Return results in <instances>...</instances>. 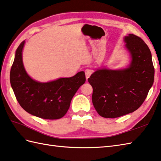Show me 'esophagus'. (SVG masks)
<instances>
[{
    "instance_id": "obj_1",
    "label": "esophagus",
    "mask_w": 161,
    "mask_h": 161,
    "mask_svg": "<svg viewBox=\"0 0 161 161\" xmlns=\"http://www.w3.org/2000/svg\"><path fill=\"white\" fill-rule=\"evenodd\" d=\"M85 77H86V79L87 80L88 78H90V76H91V74H92V70H91V69H87L85 70Z\"/></svg>"
}]
</instances>
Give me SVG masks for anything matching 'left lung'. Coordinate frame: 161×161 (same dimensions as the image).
I'll return each mask as SVG.
<instances>
[{
	"instance_id": "8db88e82",
	"label": "left lung",
	"mask_w": 161,
	"mask_h": 161,
	"mask_svg": "<svg viewBox=\"0 0 161 161\" xmlns=\"http://www.w3.org/2000/svg\"><path fill=\"white\" fill-rule=\"evenodd\" d=\"M130 54L126 67L95 69L88 82L93 88L92 103L100 116L117 118L134 112L147 97L154 80L152 53L145 42L137 36L123 38Z\"/></svg>"
}]
</instances>
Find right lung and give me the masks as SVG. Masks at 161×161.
Listing matches in <instances>:
<instances>
[{"mask_svg":"<svg viewBox=\"0 0 161 161\" xmlns=\"http://www.w3.org/2000/svg\"><path fill=\"white\" fill-rule=\"evenodd\" d=\"M23 41L16 50L10 71V83L20 105L27 112L43 119H59L65 115L71 101L85 82L84 71L69 78L42 83L27 73L23 61Z\"/></svg>","mask_w":161,"mask_h":161,"instance_id":"add662e5","label":"right lung"}]
</instances>
